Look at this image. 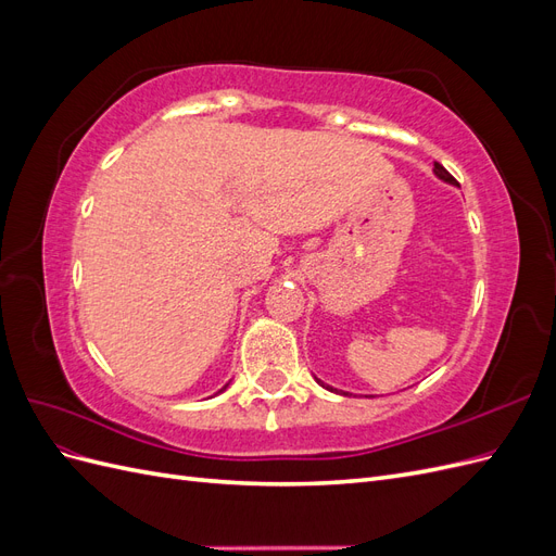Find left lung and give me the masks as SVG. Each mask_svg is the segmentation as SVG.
<instances>
[{"label": "left lung", "mask_w": 556, "mask_h": 556, "mask_svg": "<svg viewBox=\"0 0 556 556\" xmlns=\"http://www.w3.org/2000/svg\"><path fill=\"white\" fill-rule=\"evenodd\" d=\"M433 174H435V176H439L441 180L450 182V185H459L457 180H454V178H452V176H450V174L445 172V166H443V164H439V162H435V164H433ZM317 382H319V380H317ZM319 384H323V387H327V390H331V392H336V394H343V396H350L348 392H339V390H333V387H329V384H325V382H319Z\"/></svg>", "instance_id": "obj_1"}]
</instances>
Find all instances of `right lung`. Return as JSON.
Wrapping results in <instances>:
<instances>
[{
  "mask_svg": "<svg viewBox=\"0 0 556 556\" xmlns=\"http://www.w3.org/2000/svg\"><path fill=\"white\" fill-rule=\"evenodd\" d=\"M225 390H227V384H225V387H223V390H220V392H225Z\"/></svg>",
  "mask_w": 556,
  "mask_h": 556,
  "instance_id": "1",
  "label": "right lung"
}]
</instances>
